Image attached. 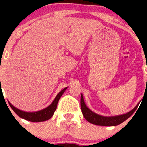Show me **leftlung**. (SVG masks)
<instances>
[{
  "label": "left lung",
  "instance_id": "1",
  "mask_svg": "<svg viewBox=\"0 0 147 147\" xmlns=\"http://www.w3.org/2000/svg\"><path fill=\"white\" fill-rule=\"evenodd\" d=\"M80 105H81V110H82V115L85 119L89 122L92 123L95 125L100 126H117L118 124H121L123 121L127 120L129 117L133 115L135 110L137 109L138 105L133 109L129 111L127 113L121 115H117V116L112 117H105L102 116V115H97L94 113L92 110H90L86 105L84 102V98H83L82 94H81V100H80Z\"/></svg>",
  "mask_w": 147,
  "mask_h": 147
}]
</instances>
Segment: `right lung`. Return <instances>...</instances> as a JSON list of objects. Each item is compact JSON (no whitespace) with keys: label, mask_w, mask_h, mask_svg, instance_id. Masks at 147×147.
<instances>
[{"label":"right lung","mask_w":147,"mask_h":147,"mask_svg":"<svg viewBox=\"0 0 147 147\" xmlns=\"http://www.w3.org/2000/svg\"><path fill=\"white\" fill-rule=\"evenodd\" d=\"M67 87L62 90L57 94L55 100H53V102L48 107H47L43 109L37 111V112H25V111L20 110V109L16 108L9 101H8V103H9L10 107L12 108V109L22 119H24L30 121H32V122L44 121H46V120L50 119L53 117V114H54L55 111L56 110V108H57V103H58L59 100H60L61 96L63 94V93L65 92V90H67Z\"/></svg>","instance_id":"1"}]
</instances>
